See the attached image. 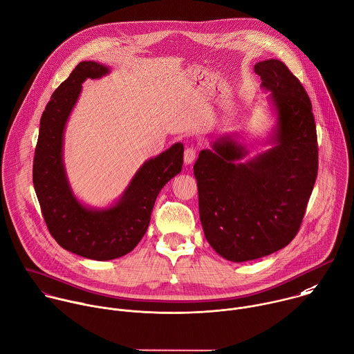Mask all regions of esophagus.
<instances>
[{
    "mask_svg": "<svg viewBox=\"0 0 354 354\" xmlns=\"http://www.w3.org/2000/svg\"><path fill=\"white\" fill-rule=\"evenodd\" d=\"M194 158H196V150H194L193 147H187V149L185 150V154H183V161H185V164H186V165L193 164Z\"/></svg>",
    "mask_w": 354,
    "mask_h": 354,
    "instance_id": "obj_1",
    "label": "esophagus"
}]
</instances>
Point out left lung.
<instances>
[{
    "mask_svg": "<svg viewBox=\"0 0 354 354\" xmlns=\"http://www.w3.org/2000/svg\"><path fill=\"white\" fill-rule=\"evenodd\" d=\"M268 91L274 125L266 151L222 136L193 167L204 236L225 260L245 263L288 246L300 227L318 171L311 101L278 59L254 65Z\"/></svg>",
    "mask_w": 354,
    "mask_h": 354,
    "instance_id": "1",
    "label": "left lung"
}]
</instances>
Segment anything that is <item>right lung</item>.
Here are the masks:
<instances>
[{
    "label": "right lung",
    "instance_id": "1",
    "mask_svg": "<svg viewBox=\"0 0 354 354\" xmlns=\"http://www.w3.org/2000/svg\"><path fill=\"white\" fill-rule=\"evenodd\" d=\"M111 68L82 61L53 93L40 120L33 161V185L47 227L57 243L77 256L108 261L131 253L145 236L161 189L182 171L183 145L175 143L145 161L112 204L91 207L73 193L64 162V135L87 79Z\"/></svg>",
    "mask_w": 354,
    "mask_h": 354
}]
</instances>
